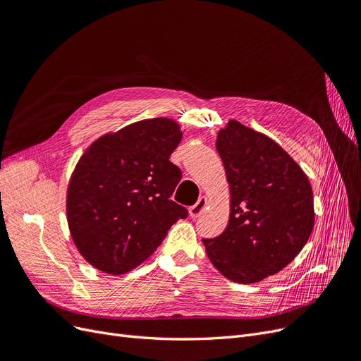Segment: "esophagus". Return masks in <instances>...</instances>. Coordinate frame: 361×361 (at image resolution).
Here are the masks:
<instances>
[{"mask_svg":"<svg viewBox=\"0 0 361 361\" xmlns=\"http://www.w3.org/2000/svg\"><path fill=\"white\" fill-rule=\"evenodd\" d=\"M204 206H206V199H204V197H200L197 203L192 204V206L190 207V216H191V218H197V216L202 214V211L204 209Z\"/></svg>","mask_w":361,"mask_h":361,"instance_id":"obj_1","label":"esophagus"}]
</instances>
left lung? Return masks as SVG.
Listing matches in <instances>:
<instances>
[{
	"label": "left lung",
	"mask_w": 361,
	"mask_h": 361,
	"mask_svg": "<svg viewBox=\"0 0 361 361\" xmlns=\"http://www.w3.org/2000/svg\"><path fill=\"white\" fill-rule=\"evenodd\" d=\"M231 188V216L221 235L203 238L206 255L228 280L255 283L276 274L310 238V182L276 141L232 122L216 137Z\"/></svg>",
	"instance_id": "obj_1"
}]
</instances>
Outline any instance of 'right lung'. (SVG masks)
<instances>
[{
  "label": "right lung",
  "mask_w": 361,
  "mask_h": 361,
  "mask_svg": "<svg viewBox=\"0 0 361 361\" xmlns=\"http://www.w3.org/2000/svg\"><path fill=\"white\" fill-rule=\"evenodd\" d=\"M182 134L176 122L149 118L96 140L68 190V223L84 259L125 274L154 253L170 227L188 216L170 197L182 171L170 161Z\"/></svg>",
  "instance_id": "right-lung-1"
}]
</instances>
